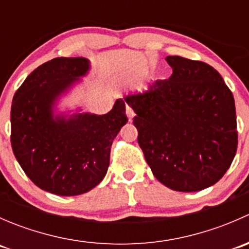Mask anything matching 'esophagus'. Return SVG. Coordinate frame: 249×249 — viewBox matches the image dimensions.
Masks as SVG:
<instances>
[{"label":"esophagus","instance_id":"34e87169","mask_svg":"<svg viewBox=\"0 0 249 249\" xmlns=\"http://www.w3.org/2000/svg\"><path fill=\"white\" fill-rule=\"evenodd\" d=\"M126 115H127V118H129V119H132V118H134L135 112H134V110H132L131 107L126 106Z\"/></svg>","mask_w":249,"mask_h":249}]
</instances>
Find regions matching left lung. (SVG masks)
I'll list each match as a JSON object with an SVG mask.
<instances>
[{"label":"left lung","mask_w":249,"mask_h":249,"mask_svg":"<svg viewBox=\"0 0 249 249\" xmlns=\"http://www.w3.org/2000/svg\"><path fill=\"white\" fill-rule=\"evenodd\" d=\"M172 74L126 95L139 144L154 177L176 192L215 184L237 150L232 92L210 65L167 56Z\"/></svg>","instance_id":"obj_1"}]
</instances>
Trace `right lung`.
<instances>
[{
    "instance_id": "add662e5",
    "label": "right lung",
    "mask_w": 249,
    "mask_h": 249,
    "mask_svg": "<svg viewBox=\"0 0 249 249\" xmlns=\"http://www.w3.org/2000/svg\"><path fill=\"white\" fill-rule=\"evenodd\" d=\"M90 67L85 57L50 60L27 76L12 102L18 162L37 187L60 196L84 194L104 179L113 140L127 123L123 99L101 115L60 108Z\"/></svg>"
}]
</instances>
